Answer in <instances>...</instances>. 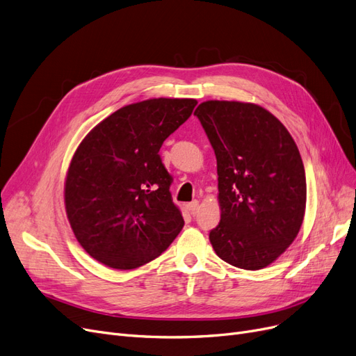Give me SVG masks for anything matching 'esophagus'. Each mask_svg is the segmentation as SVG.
I'll return each mask as SVG.
<instances>
[{"label": "esophagus", "mask_w": 356, "mask_h": 356, "mask_svg": "<svg viewBox=\"0 0 356 356\" xmlns=\"http://www.w3.org/2000/svg\"><path fill=\"white\" fill-rule=\"evenodd\" d=\"M198 207H200L198 201H192V202L188 204V211H189L192 216H195L196 211H198Z\"/></svg>", "instance_id": "esophagus-1"}]
</instances>
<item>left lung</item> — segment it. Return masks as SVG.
<instances>
[{"label": "left lung", "instance_id": "1", "mask_svg": "<svg viewBox=\"0 0 356 356\" xmlns=\"http://www.w3.org/2000/svg\"><path fill=\"white\" fill-rule=\"evenodd\" d=\"M217 158L220 222L216 254L243 270L270 266L299 233L305 168L287 129L255 104L205 101L193 113Z\"/></svg>", "mask_w": 356, "mask_h": 356}]
</instances>
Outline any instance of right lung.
<instances>
[{
    "mask_svg": "<svg viewBox=\"0 0 356 356\" xmlns=\"http://www.w3.org/2000/svg\"><path fill=\"white\" fill-rule=\"evenodd\" d=\"M196 104L155 98L126 105L79 145L64 201L76 239L92 258L134 270L176 239L185 221L171 201V176L160 148Z\"/></svg>",
    "mask_w": 356,
    "mask_h": 356,
    "instance_id": "1",
    "label": "right lung"
}]
</instances>
